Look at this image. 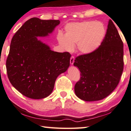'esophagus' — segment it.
<instances>
[{"label":"esophagus","instance_id":"obj_1","mask_svg":"<svg viewBox=\"0 0 131 131\" xmlns=\"http://www.w3.org/2000/svg\"><path fill=\"white\" fill-rule=\"evenodd\" d=\"M74 60H75V58H74V56H72L70 58V63L71 64H73L74 63Z\"/></svg>","mask_w":131,"mask_h":131}]
</instances>
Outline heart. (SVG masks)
Returning <instances> with one entry per match:
<instances>
[{"label":"heart","mask_w":131,"mask_h":131,"mask_svg":"<svg viewBox=\"0 0 131 131\" xmlns=\"http://www.w3.org/2000/svg\"><path fill=\"white\" fill-rule=\"evenodd\" d=\"M106 30L103 24L87 21L68 24L66 27V37L58 36L60 46L67 51H72L77 45L80 52L88 54L100 46L105 37Z\"/></svg>","instance_id":"heart-1"}]
</instances>
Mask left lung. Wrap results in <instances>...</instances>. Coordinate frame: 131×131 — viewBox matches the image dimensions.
<instances>
[{"label": "left lung", "instance_id": "left-lung-1", "mask_svg": "<svg viewBox=\"0 0 131 131\" xmlns=\"http://www.w3.org/2000/svg\"><path fill=\"white\" fill-rule=\"evenodd\" d=\"M123 43L111 20L100 46L88 54L75 58L73 65L80 71L75 85L76 95L86 102L103 99L119 84L124 68Z\"/></svg>", "mask_w": 131, "mask_h": 131}]
</instances>
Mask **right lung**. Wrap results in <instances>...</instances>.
I'll return each instance as SVG.
<instances>
[{"label": "right lung", "mask_w": 131, "mask_h": 131, "mask_svg": "<svg viewBox=\"0 0 131 131\" xmlns=\"http://www.w3.org/2000/svg\"><path fill=\"white\" fill-rule=\"evenodd\" d=\"M59 23V20L31 18L12 38L6 60L7 76L13 87L27 97H47L58 76L70 66V53L51 51L37 39L48 35Z\"/></svg>", "instance_id": "obj_1"}]
</instances>
